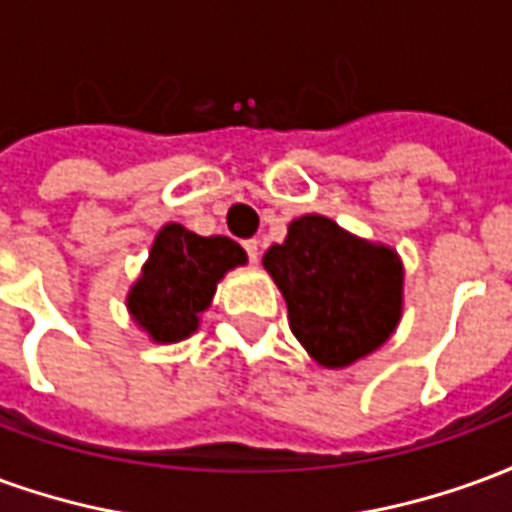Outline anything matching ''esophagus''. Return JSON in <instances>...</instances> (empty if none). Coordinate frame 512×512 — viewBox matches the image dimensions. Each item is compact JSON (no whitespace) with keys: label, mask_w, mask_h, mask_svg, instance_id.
<instances>
[{"label":"esophagus","mask_w":512,"mask_h":512,"mask_svg":"<svg viewBox=\"0 0 512 512\" xmlns=\"http://www.w3.org/2000/svg\"><path fill=\"white\" fill-rule=\"evenodd\" d=\"M244 249H246V255H249V260H252V263H257V249H260V244H257L255 238L244 241Z\"/></svg>","instance_id":"34e87169"}]
</instances>
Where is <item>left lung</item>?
<instances>
[{
	"instance_id": "obj_1",
	"label": "left lung",
	"mask_w": 512,
	"mask_h": 512,
	"mask_svg": "<svg viewBox=\"0 0 512 512\" xmlns=\"http://www.w3.org/2000/svg\"><path fill=\"white\" fill-rule=\"evenodd\" d=\"M263 266L288 301L296 340L321 365L345 367L373 354L400 321L403 268L395 252L359 241L326 216L290 222Z\"/></svg>"
}]
</instances>
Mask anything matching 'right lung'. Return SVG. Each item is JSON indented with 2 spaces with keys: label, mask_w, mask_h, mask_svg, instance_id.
<instances>
[{
  "label": "right lung",
  "mask_w": 512,
  "mask_h": 512,
  "mask_svg": "<svg viewBox=\"0 0 512 512\" xmlns=\"http://www.w3.org/2000/svg\"><path fill=\"white\" fill-rule=\"evenodd\" d=\"M244 263L246 252L233 238H202L180 224H167L128 293V310L156 343L186 340L197 329L200 312L211 307L216 282Z\"/></svg>",
  "instance_id": "1"
}]
</instances>
